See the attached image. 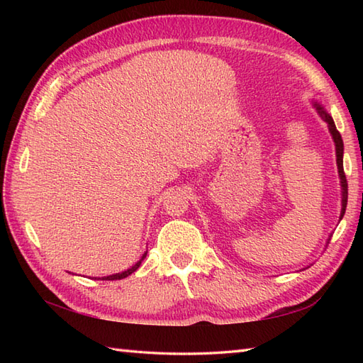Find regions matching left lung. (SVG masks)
<instances>
[{
    "label": "left lung",
    "mask_w": 363,
    "mask_h": 363,
    "mask_svg": "<svg viewBox=\"0 0 363 363\" xmlns=\"http://www.w3.org/2000/svg\"><path fill=\"white\" fill-rule=\"evenodd\" d=\"M317 107L318 113L321 115V118L328 123L330 134H333V138L335 142V154H337V167H338V176H340V182H342V190H343V199H342V215H340V220L343 218L345 211H346V204H348V181H346V174H345V169H343V140H342V135L338 133L337 128H335V123L333 120V117L323 109L321 106L315 104Z\"/></svg>",
    "instance_id": "8db88e82"
}]
</instances>
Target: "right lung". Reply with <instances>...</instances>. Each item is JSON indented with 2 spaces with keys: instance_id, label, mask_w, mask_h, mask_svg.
Segmentation results:
<instances>
[{
  "instance_id": "1",
  "label": "right lung",
  "mask_w": 363,
  "mask_h": 363,
  "mask_svg": "<svg viewBox=\"0 0 363 363\" xmlns=\"http://www.w3.org/2000/svg\"><path fill=\"white\" fill-rule=\"evenodd\" d=\"M145 257H146V252L143 254V257H142L140 260H138L133 268H129V269H126V272H123V273H117V274H112V276H106V277H103V281H117V279H123V277H128L129 274H133L138 267H140L142 260H143Z\"/></svg>"
}]
</instances>
